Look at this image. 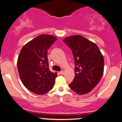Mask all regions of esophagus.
Instances as JSON below:
<instances>
[{"mask_svg":"<svg viewBox=\"0 0 122 122\" xmlns=\"http://www.w3.org/2000/svg\"><path fill=\"white\" fill-rule=\"evenodd\" d=\"M60 75H63L64 74V71H60Z\"/></svg>","mask_w":122,"mask_h":122,"instance_id":"esophagus-1","label":"esophagus"}]
</instances>
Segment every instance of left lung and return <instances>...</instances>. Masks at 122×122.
<instances>
[{
	"label": "left lung",
	"mask_w": 122,
	"mask_h": 122,
	"mask_svg": "<svg viewBox=\"0 0 122 122\" xmlns=\"http://www.w3.org/2000/svg\"><path fill=\"white\" fill-rule=\"evenodd\" d=\"M63 41L72 50L75 63V77L69 88L79 95L89 93L103 76V55L95 43L81 36H71Z\"/></svg>",
	"instance_id": "1"
}]
</instances>
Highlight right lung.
<instances>
[{"instance_id": "right-lung-1", "label": "right lung", "mask_w": 122, "mask_h": 122, "mask_svg": "<svg viewBox=\"0 0 122 122\" xmlns=\"http://www.w3.org/2000/svg\"><path fill=\"white\" fill-rule=\"evenodd\" d=\"M57 38L41 35L22 47L18 58L19 76L25 87L33 93L44 95L52 89L57 74L49 68L47 50Z\"/></svg>"}]
</instances>
